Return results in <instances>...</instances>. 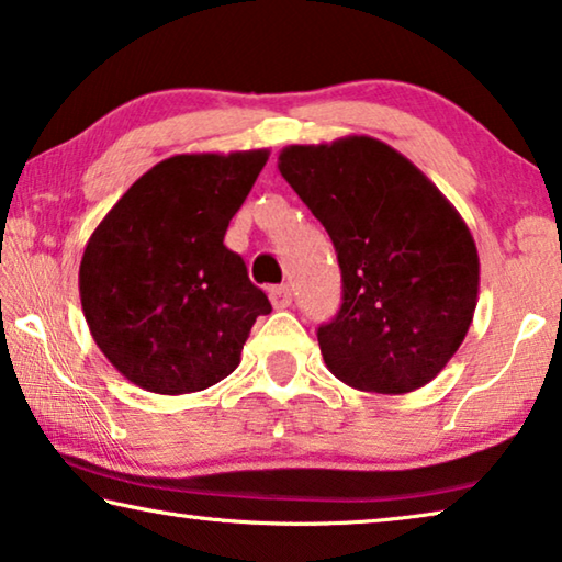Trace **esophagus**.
<instances>
[{
  "label": "esophagus",
  "instance_id": "1",
  "mask_svg": "<svg viewBox=\"0 0 562 562\" xmlns=\"http://www.w3.org/2000/svg\"><path fill=\"white\" fill-rule=\"evenodd\" d=\"M270 300L274 310H284L292 305V288L290 284H278V288L270 290Z\"/></svg>",
  "mask_w": 562,
  "mask_h": 562
}]
</instances>
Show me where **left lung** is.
Listing matches in <instances>:
<instances>
[{
  "label": "left lung",
  "instance_id": "8db88e82",
  "mask_svg": "<svg viewBox=\"0 0 562 562\" xmlns=\"http://www.w3.org/2000/svg\"><path fill=\"white\" fill-rule=\"evenodd\" d=\"M278 167L323 222L340 262V313L317 329L327 370L364 393L427 385L475 315L480 260L465 220L375 137L290 145Z\"/></svg>",
  "mask_w": 562,
  "mask_h": 562
}]
</instances>
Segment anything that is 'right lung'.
<instances>
[{
    "label": "right lung",
    "mask_w": 562,
    "mask_h": 562,
    "mask_svg": "<svg viewBox=\"0 0 562 562\" xmlns=\"http://www.w3.org/2000/svg\"><path fill=\"white\" fill-rule=\"evenodd\" d=\"M270 153L175 155L122 194L89 237L79 300L104 358L137 387L187 395L239 364L255 319L272 310L225 247Z\"/></svg>",
    "instance_id": "1"
}]
</instances>
